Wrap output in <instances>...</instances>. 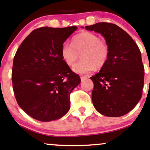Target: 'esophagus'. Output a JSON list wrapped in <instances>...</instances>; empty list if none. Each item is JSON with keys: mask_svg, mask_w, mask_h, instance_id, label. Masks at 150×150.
<instances>
[{"mask_svg": "<svg viewBox=\"0 0 150 150\" xmlns=\"http://www.w3.org/2000/svg\"><path fill=\"white\" fill-rule=\"evenodd\" d=\"M88 76H82L81 78H80V79H81L82 81H83V80H85L88 79Z\"/></svg>", "mask_w": 150, "mask_h": 150, "instance_id": "obj_1", "label": "esophagus"}]
</instances>
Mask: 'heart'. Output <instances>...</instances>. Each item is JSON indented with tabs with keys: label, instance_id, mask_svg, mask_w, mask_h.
I'll return each instance as SVG.
<instances>
[{
	"label": "heart",
	"instance_id": "obj_1",
	"mask_svg": "<svg viewBox=\"0 0 150 150\" xmlns=\"http://www.w3.org/2000/svg\"><path fill=\"white\" fill-rule=\"evenodd\" d=\"M81 53L82 60L77 63L72 70L78 74H87L95 67H101L108 56V46L100 37L91 32L77 34L71 44L64 43L61 47V56L66 64L74 65Z\"/></svg>",
	"mask_w": 150,
	"mask_h": 150
}]
</instances>
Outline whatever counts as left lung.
Instances as JSON below:
<instances>
[{
	"mask_svg": "<svg viewBox=\"0 0 150 150\" xmlns=\"http://www.w3.org/2000/svg\"><path fill=\"white\" fill-rule=\"evenodd\" d=\"M86 29L101 34L108 48L106 62L91 78L94 83L93 104L105 116H124L136 106L142 95L144 73L139 49L125 31L113 23L100 22L86 26Z\"/></svg>",
	"mask_w": 150,
	"mask_h": 150,
	"instance_id": "8db88e82",
	"label": "left lung"
}]
</instances>
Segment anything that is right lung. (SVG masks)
<instances>
[{"mask_svg":"<svg viewBox=\"0 0 150 150\" xmlns=\"http://www.w3.org/2000/svg\"><path fill=\"white\" fill-rule=\"evenodd\" d=\"M77 26H45L30 33L13 59L12 83L18 105L33 119H60L70 108V94L80 83L63 61L61 47Z\"/></svg>","mask_w":150,"mask_h":150,"instance_id":"add662e5","label":"right lung"}]
</instances>
